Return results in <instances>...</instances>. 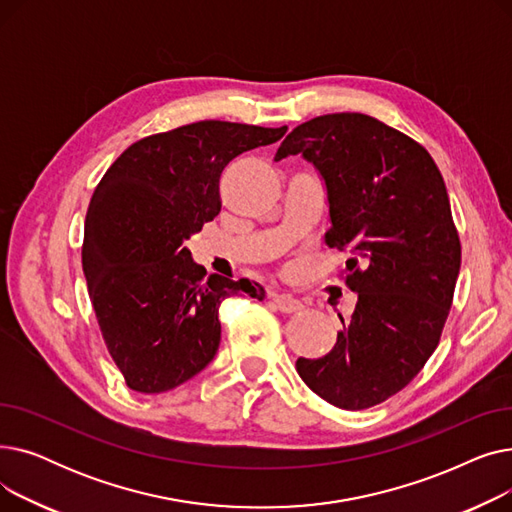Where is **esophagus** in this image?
Here are the masks:
<instances>
[{
  "instance_id": "esophagus-1",
  "label": "esophagus",
  "mask_w": 512,
  "mask_h": 512,
  "mask_svg": "<svg viewBox=\"0 0 512 512\" xmlns=\"http://www.w3.org/2000/svg\"><path fill=\"white\" fill-rule=\"evenodd\" d=\"M274 305L282 313H294V311H301L303 309V303L288 297V294H278V297H274Z\"/></svg>"
}]
</instances>
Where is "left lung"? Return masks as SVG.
I'll use <instances>...</instances> for the list:
<instances>
[{
    "instance_id": "left-lung-1",
    "label": "left lung",
    "mask_w": 512,
    "mask_h": 512,
    "mask_svg": "<svg viewBox=\"0 0 512 512\" xmlns=\"http://www.w3.org/2000/svg\"><path fill=\"white\" fill-rule=\"evenodd\" d=\"M303 153L326 180L332 230L348 251L344 284L359 294L332 351L297 361L330 405L361 411L400 392L440 342L461 270L444 178L415 139L357 112L317 116L282 141L276 161Z\"/></svg>"
}]
</instances>
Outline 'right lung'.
<instances>
[{
  "mask_svg": "<svg viewBox=\"0 0 512 512\" xmlns=\"http://www.w3.org/2000/svg\"><path fill=\"white\" fill-rule=\"evenodd\" d=\"M288 126L203 120L132 143L91 197L83 272L107 353L134 392H168L218 353L220 303L265 290L191 259L182 242L222 209L230 161L284 137Z\"/></svg>",
  "mask_w": 512,
  "mask_h": 512,
  "instance_id": "right-lung-1",
  "label": "right lung"
}]
</instances>
